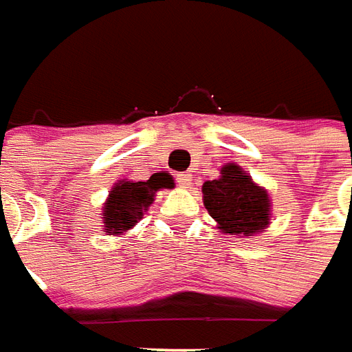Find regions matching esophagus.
<instances>
[{"mask_svg":"<svg viewBox=\"0 0 352 352\" xmlns=\"http://www.w3.org/2000/svg\"><path fill=\"white\" fill-rule=\"evenodd\" d=\"M176 182H178V186H180V188H189L193 180H191V174H188V172H182V174L176 176Z\"/></svg>","mask_w":352,"mask_h":352,"instance_id":"esophagus-1","label":"esophagus"}]
</instances>
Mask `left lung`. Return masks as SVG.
Wrapping results in <instances>:
<instances>
[{
	"label": "left lung",
	"instance_id": "1",
	"mask_svg": "<svg viewBox=\"0 0 352 352\" xmlns=\"http://www.w3.org/2000/svg\"><path fill=\"white\" fill-rule=\"evenodd\" d=\"M203 203L216 228L236 239L254 236L271 223V197L236 163L221 166L216 180L203 184Z\"/></svg>",
	"mask_w": 352,
	"mask_h": 352
}]
</instances>
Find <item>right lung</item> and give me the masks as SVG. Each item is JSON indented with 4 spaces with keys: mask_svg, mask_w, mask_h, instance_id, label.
<instances>
[{
    "mask_svg": "<svg viewBox=\"0 0 352 352\" xmlns=\"http://www.w3.org/2000/svg\"><path fill=\"white\" fill-rule=\"evenodd\" d=\"M174 188V178L168 172H155L149 180L132 182L119 180L113 184L106 203L102 206V229L106 235L129 233L155 201V193L161 189Z\"/></svg>",
    "mask_w": 352,
    "mask_h": 352,
    "instance_id": "obj_1",
    "label": "right lung"
}]
</instances>
